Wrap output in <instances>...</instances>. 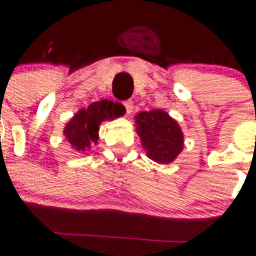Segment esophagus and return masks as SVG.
<instances>
[{
  "instance_id": "1",
  "label": "esophagus",
  "mask_w": 256,
  "mask_h": 256,
  "mask_svg": "<svg viewBox=\"0 0 256 256\" xmlns=\"http://www.w3.org/2000/svg\"><path fill=\"white\" fill-rule=\"evenodd\" d=\"M124 104V108H126V112H128V114H132V108H134V104H132V100H126Z\"/></svg>"
}]
</instances>
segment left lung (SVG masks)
<instances>
[{
  "label": "left lung",
  "instance_id": "1",
  "mask_svg": "<svg viewBox=\"0 0 256 256\" xmlns=\"http://www.w3.org/2000/svg\"><path fill=\"white\" fill-rule=\"evenodd\" d=\"M134 118L146 156L156 164L174 162L184 148V136L176 120L162 108L140 112Z\"/></svg>",
  "mask_w": 256,
  "mask_h": 256
}]
</instances>
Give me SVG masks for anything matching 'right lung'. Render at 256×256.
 <instances>
[{"label": "right lung", "mask_w": 256, "mask_h": 256, "mask_svg": "<svg viewBox=\"0 0 256 256\" xmlns=\"http://www.w3.org/2000/svg\"><path fill=\"white\" fill-rule=\"evenodd\" d=\"M124 114L118 102L104 100L92 102L88 108H80L64 128V136L76 152H86L92 144H98L100 126L104 120H114Z\"/></svg>", "instance_id": "right-lung-1"}]
</instances>
